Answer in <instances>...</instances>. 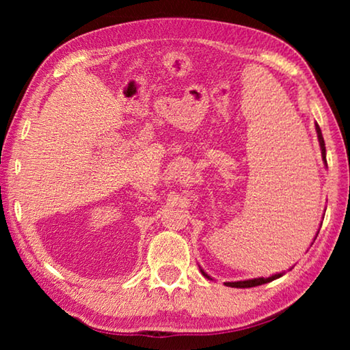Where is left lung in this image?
Returning a JSON list of instances; mask_svg holds the SVG:
<instances>
[{
  "instance_id": "1",
  "label": "left lung",
  "mask_w": 350,
  "mask_h": 350,
  "mask_svg": "<svg viewBox=\"0 0 350 350\" xmlns=\"http://www.w3.org/2000/svg\"><path fill=\"white\" fill-rule=\"evenodd\" d=\"M317 128V134H318V142H319V146H321V156H323V161L325 163V145H324V139H323V134H321V129H319L318 123L315 125ZM327 167V165H325ZM319 232H317V236H318ZM317 239V238H315ZM313 239V241H315ZM200 271H202V275L205 278H208V280H211V276H208L205 273V271L200 269ZM284 273H276V275H271L270 278H254V280H245V281H234V282H225V286L228 287H236V288H247V287H256V286H262V284H267L270 281H275L278 280V278H281Z\"/></svg>"
}]
</instances>
